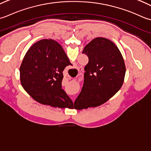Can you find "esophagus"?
<instances>
[{"label": "esophagus", "mask_w": 151, "mask_h": 151, "mask_svg": "<svg viewBox=\"0 0 151 151\" xmlns=\"http://www.w3.org/2000/svg\"><path fill=\"white\" fill-rule=\"evenodd\" d=\"M78 72H79L78 75H79V74H80V72H81L82 70H83V68H81V67H79L78 68Z\"/></svg>", "instance_id": "34e87169"}]
</instances>
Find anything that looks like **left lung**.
<instances>
[{
	"label": "left lung",
	"instance_id": "left-lung-1",
	"mask_svg": "<svg viewBox=\"0 0 151 151\" xmlns=\"http://www.w3.org/2000/svg\"><path fill=\"white\" fill-rule=\"evenodd\" d=\"M83 53L88 56V63L85 66L81 92L74 102L78 110L98 106L110 99L121 88L126 73L121 51L108 39H93Z\"/></svg>",
	"mask_w": 151,
	"mask_h": 151
}]
</instances>
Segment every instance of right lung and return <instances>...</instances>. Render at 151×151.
I'll return each instance as SVG.
<instances>
[{
    "instance_id": "right-lung-1",
    "label": "right lung",
    "mask_w": 151,
    "mask_h": 151,
    "mask_svg": "<svg viewBox=\"0 0 151 151\" xmlns=\"http://www.w3.org/2000/svg\"><path fill=\"white\" fill-rule=\"evenodd\" d=\"M70 64L58 42L41 40L29 49L23 58L19 69L21 85L39 103L72 108L73 101L62 88L63 72Z\"/></svg>"
}]
</instances>
